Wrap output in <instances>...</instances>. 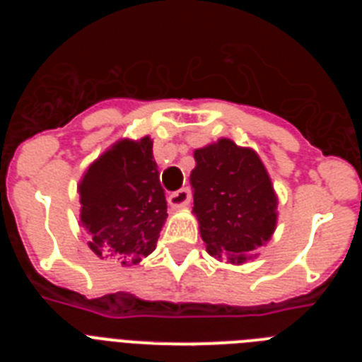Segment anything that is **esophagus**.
<instances>
[{
  "instance_id": "obj_1",
  "label": "esophagus",
  "mask_w": 362,
  "mask_h": 362,
  "mask_svg": "<svg viewBox=\"0 0 362 362\" xmlns=\"http://www.w3.org/2000/svg\"><path fill=\"white\" fill-rule=\"evenodd\" d=\"M188 203H190V190H188V188H181V190L174 192V194L168 196V204H170V209L174 210L183 209Z\"/></svg>"
}]
</instances>
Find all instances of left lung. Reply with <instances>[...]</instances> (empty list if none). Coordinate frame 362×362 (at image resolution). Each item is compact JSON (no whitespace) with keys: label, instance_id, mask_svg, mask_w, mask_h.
Returning a JSON list of instances; mask_svg holds the SVG:
<instances>
[{"label":"left lung","instance_id":"8db88e82","mask_svg":"<svg viewBox=\"0 0 362 362\" xmlns=\"http://www.w3.org/2000/svg\"><path fill=\"white\" fill-rule=\"evenodd\" d=\"M192 214L206 252L230 264H245L267 245L277 226V194L254 148L221 137L194 150Z\"/></svg>","mask_w":362,"mask_h":362}]
</instances>
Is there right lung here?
<instances>
[{
    "instance_id": "1",
    "label": "right lung",
    "mask_w": 362,
    "mask_h": 362,
    "mask_svg": "<svg viewBox=\"0 0 362 362\" xmlns=\"http://www.w3.org/2000/svg\"><path fill=\"white\" fill-rule=\"evenodd\" d=\"M152 143L150 136L123 137L86 168L78 185L79 226L90 238L88 248L123 267L141 263L156 250L168 216Z\"/></svg>"
}]
</instances>
